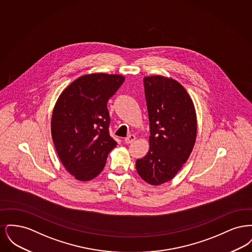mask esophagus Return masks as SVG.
I'll return each mask as SVG.
<instances>
[{"mask_svg": "<svg viewBox=\"0 0 252 252\" xmlns=\"http://www.w3.org/2000/svg\"><path fill=\"white\" fill-rule=\"evenodd\" d=\"M135 139H136V137H135V135H133V134H131V135H129V136H127L126 138H125V143L126 144H131L132 142H134L135 141Z\"/></svg>", "mask_w": 252, "mask_h": 252, "instance_id": "1", "label": "esophagus"}]
</instances>
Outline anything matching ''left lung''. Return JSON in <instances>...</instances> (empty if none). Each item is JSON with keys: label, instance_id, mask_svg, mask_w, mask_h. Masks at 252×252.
Segmentation results:
<instances>
[{"label": "left lung", "instance_id": "left-lung-1", "mask_svg": "<svg viewBox=\"0 0 252 252\" xmlns=\"http://www.w3.org/2000/svg\"><path fill=\"white\" fill-rule=\"evenodd\" d=\"M150 136L147 154L136 160L139 176L151 185L175 178L194 146L197 121L192 98L182 85L162 75L145 76Z\"/></svg>", "mask_w": 252, "mask_h": 252}]
</instances>
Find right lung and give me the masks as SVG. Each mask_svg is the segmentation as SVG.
I'll list each match as a JSON object with an SVG mask.
<instances>
[{"label": "right lung", "mask_w": 252, "mask_h": 252, "mask_svg": "<svg viewBox=\"0 0 252 252\" xmlns=\"http://www.w3.org/2000/svg\"><path fill=\"white\" fill-rule=\"evenodd\" d=\"M124 81L120 74H85L61 93L54 107L53 142L60 161L75 180L97 177L117 144L108 133L107 104Z\"/></svg>", "instance_id": "obj_1"}]
</instances>
